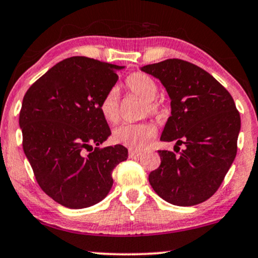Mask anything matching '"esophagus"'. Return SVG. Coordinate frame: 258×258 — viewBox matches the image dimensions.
I'll return each instance as SVG.
<instances>
[{"label":"esophagus","instance_id":"obj_1","mask_svg":"<svg viewBox=\"0 0 258 258\" xmlns=\"http://www.w3.org/2000/svg\"><path fill=\"white\" fill-rule=\"evenodd\" d=\"M140 155H141V152H137V150H134V149L129 150V158L130 159H135Z\"/></svg>","mask_w":258,"mask_h":258}]
</instances>
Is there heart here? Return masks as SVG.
I'll list each match as a JSON object with an SVG mask.
<instances>
[{
    "label": "heart",
    "instance_id": "obj_1",
    "mask_svg": "<svg viewBox=\"0 0 258 258\" xmlns=\"http://www.w3.org/2000/svg\"><path fill=\"white\" fill-rule=\"evenodd\" d=\"M125 88L129 92L145 100L142 115L161 117L162 108L155 100L158 96V84L152 77L142 72H135L125 79ZM99 111L103 118L108 123H116L119 119L118 95L116 90H110L103 96L99 103ZM156 130L154 125L143 124H123L113 130L112 139L116 143L128 147L130 149L141 150L148 145V142L155 135Z\"/></svg>",
    "mask_w": 258,
    "mask_h": 258
}]
</instances>
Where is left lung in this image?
Returning a JSON list of instances; mask_svg holds the SVG:
<instances>
[{
	"mask_svg": "<svg viewBox=\"0 0 258 258\" xmlns=\"http://www.w3.org/2000/svg\"><path fill=\"white\" fill-rule=\"evenodd\" d=\"M170 98L161 141L185 146L179 155L159 150L161 165L149 174L158 195L173 205L205 202L222 185L237 154L240 116L229 91L209 72L181 59L146 65ZM176 152V153H178Z\"/></svg>",
	"mask_w": 258,
	"mask_h": 258,
	"instance_id": "8db88e82",
	"label": "left lung"
}]
</instances>
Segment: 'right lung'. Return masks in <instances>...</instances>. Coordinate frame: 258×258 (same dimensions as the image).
<instances>
[{
    "instance_id": "right-lung-1",
    "label": "right lung",
    "mask_w": 258,
    "mask_h": 258,
    "mask_svg": "<svg viewBox=\"0 0 258 258\" xmlns=\"http://www.w3.org/2000/svg\"><path fill=\"white\" fill-rule=\"evenodd\" d=\"M123 68L71 56L49 69L23 97V152L39 186L60 205L85 209L99 203L111 189L113 168L128 158L121 145L99 148L111 135L99 103Z\"/></svg>"
}]
</instances>
